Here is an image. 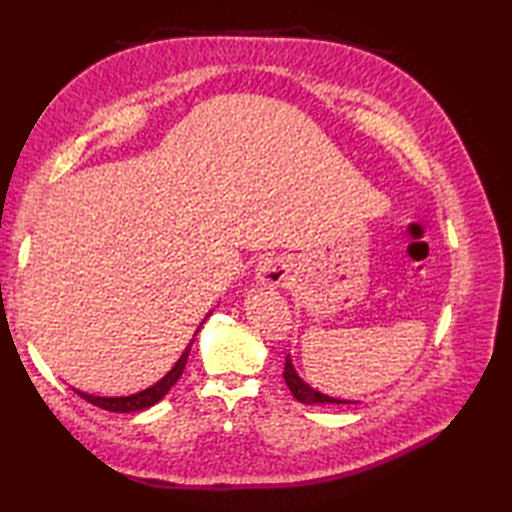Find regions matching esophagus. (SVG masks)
Instances as JSON below:
<instances>
[{
    "instance_id": "1",
    "label": "esophagus",
    "mask_w": 512,
    "mask_h": 512,
    "mask_svg": "<svg viewBox=\"0 0 512 512\" xmlns=\"http://www.w3.org/2000/svg\"><path fill=\"white\" fill-rule=\"evenodd\" d=\"M290 275V264L284 257H268L257 266V279L264 286H284Z\"/></svg>"
}]
</instances>
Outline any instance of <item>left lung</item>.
I'll use <instances>...</instances> for the list:
<instances>
[{
	"label": "left lung",
	"instance_id": "8db88e82",
	"mask_svg": "<svg viewBox=\"0 0 512 512\" xmlns=\"http://www.w3.org/2000/svg\"><path fill=\"white\" fill-rule=\"evenodd\" d=\"M284 378H286V385L292 391V396H295L299 402H303V405H352L350 400H339V398L325 396V394H321V391L312 389L310 385L303 383V380L297 376L295 367H292V363H290V356H286Z\"/></svg>",
	"mask_w": 512,
	"mask_h": 512
}]
</instances>
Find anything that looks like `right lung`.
<instances>
[{
	"instance_id": "right-lung-1",
	"label": "right lung",
	"mask_w": 512,
	"mask_h": 512,
	"mask_svg": "<svg viewBox=\"0 0 512 512\" xmlns=\"http://www.w3.org/2000/svg\"><path fill=\"white\" fill-rule=\"evenodd\" d=\"M200 330V328H198ZM198 334V332H195ZM195 339V336H193ZM193 339H191V343L187 345V350L182 352V356H180V361L173 365V369L171 372L165 376V378H160L156 385H151L149 389H145V391H138V394H132V396H121V398H101V396H92V394H83V391H76V394H79L83 400H88V402H92L94 407H99V409H105V411H116V413H132V411H143V409H147V407H151V405H156L158 400H162L165 398L167 394H169V389L178 383V378L182 376V372H184V367H187V358H189V352H191V345H193Z\"/></svg>"
}]
</instances>
